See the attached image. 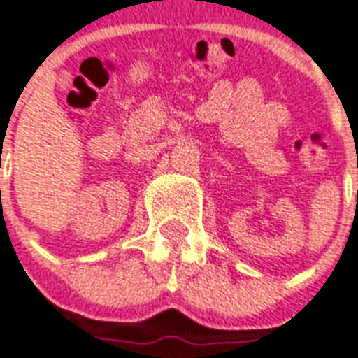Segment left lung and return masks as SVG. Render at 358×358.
I'll return each mask as SVG.
<instances>
[{
	"instance_id": "left-lung-1",
	"label": "left lung",
	"mask_w": 358,
	"mask_h": 358,
	"mask_svg": "<svg viewBox=\"0 0 358 358\" xmlns=\"http://www.w3.org/2000/svg\"><path fill=\"white\" fill-rule=\"evenodd\" d=\"M357 199H358V193H357Z\"/></svg>"
}]
</instances>
